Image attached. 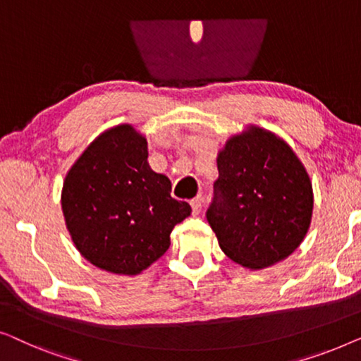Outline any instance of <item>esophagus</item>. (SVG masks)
Instances as JSON below:
<instances>
[{
  "label": "esophagus",
  "instance_id": "34e87169",
  "mask_svg": "<svg viewBox=\"0 0 361 361\" xmlns=\"http://www.w3.org/2000/svg\"><path fill=\"white\" fill-rule=\"evenodd\" d=\"M190 206H191L192 214H200V212H201V207H202V200H201L200 196H197V197H192V200L190 201Z\"/></svg>",
  "mask_w": 361,
  "mask_h": 361
}]
</instances>
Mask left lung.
Masks as SVG:
<instances>
[{"label": "left lung", "instance_id": "8db88e82", "mask_svg": "<svg viewBox=\"0 0 361 361\" xmlns=\"http://www.w3.org/2000/svg\"><path fill=\"white\" fill-rule=\"evenodd\" d=\"M206 217L227 257L265 268L296 250L311 224L312 185L286 142L253 128L217 157Z\"/></svg>", "mask_w": 361, "mask_h": 361}]
</instances>
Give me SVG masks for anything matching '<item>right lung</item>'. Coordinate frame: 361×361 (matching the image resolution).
I'll return each mask as SVG.
<instances>
[{
	"label": "right lung",
	"instance_id": "add662e5",
	"mask_svg": "<svg viewBox=\"0 0 361 361\" xmlns=\"http://www.w3.org/2000/svg\"><path fill=\"white\" fill-rule=\"evenodd\" d=\"M147 140L130 126L101 134L68 171L62 190L75 245L98 268L137 275L164 255L170 233L190 216L171 183L147 164Z\"/></svg>",
	"mask_w": 361,
	"mask_h": 361
}]
</instances>
